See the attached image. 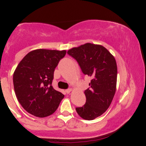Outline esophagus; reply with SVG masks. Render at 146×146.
<instances>
[{"instance_id":"obj_1","label":"esophagus","mask_w":146,"mask_h":146,"mask_svg":"<svg viewBox=\"0 0 146 146\" xmlns=\"http://www.w3.org/2000/svg\"><path fill=\"white\" fill-rule=\"evenodd\" d=\"M71 90H72L71 88H68V89H66L65 91H66V93H67V94H68V93H70V92H71Z\"/></svg>"}]
</instances>
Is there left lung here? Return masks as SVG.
Segmentation results:
<instances>
[{
	"mask_svg": "<svg viewBox=\"0 0 146 146\" xmlns=\"http://www.w3.org/2000/svg\"><path fill=\"white\" fill-rule=\"evenodd\" d=\"M78 62L84 74L92 78L90 88L84 91L86 104L76 108L77 113L86 120L102 115L110 106L116 91V60L104 46L86 43L67 52Z\"/></svg>",
	"mask_w": 146,
	"mask_h": 146,
	"instance_id": "8db88e82",
	"label": "left lung"
}]
</instances>
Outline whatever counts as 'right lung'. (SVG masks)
<instances>
[{
	"instance_id": "obj_1",
	"label": "right lung",
	"mask_w": 146,
	"mask_h": 146,
	"mask_svg": "<svg viewBox=\"0 0 146 146\" xmlns=\"http://www.w3.org/2000/svg\"><path fill=\"white\" fill-rule=\"evenodd\" d=\"M66 50L40 48L30 51L20 62L13 75L15 93L23 108L38 117L51 115L64 95L51 86L55 68Z\"/></svg>"
}]
</instances>
